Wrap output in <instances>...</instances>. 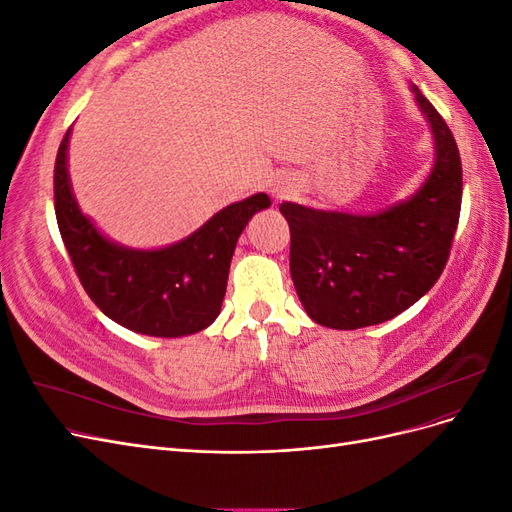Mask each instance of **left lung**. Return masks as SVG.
I'll use <instances>...</instances> for the list:
<instances>
[{
    "label": "left lung",
    "mask_w": 512,
    "mask_h": 512,
    "mask_svg": "<svg viewBox=\"0 0 512 512\" xmlns=\"http://www.w3.org/2000/svg\"><path fill=\"white\" fill-rule=\"evenodd\" d=\"M433 134V166L412 196L374 213L282 203L290 275L307 316L322 327H371L425 297L451 254L461 211V160L433 104L410 85Z\"/></svg>",
    "instance_id": "obj_1"
}]
</instances>
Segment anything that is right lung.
I'll return each instance as SVG.
<instances>
[{
    "label": "right lung",
    "mask_w": 512,
    "mask_h": 512,
    "mask_svg": "<svg viewBox=\"0 0 512 512\" xmlns=\"http://www.w3.org/2000/svg\"><path fill=\"white\" fill-rule=\"evenodd\" d=\"M70 132L55 160V215L76 275L102 314L151 337H183L220 316L230 260L243 228L271 198L258 192L224 207L185 239L138 250L108 239L81 211L68 173Z\"/></svg>",
    "instance_id": "add662e5"
}]
</instances>
